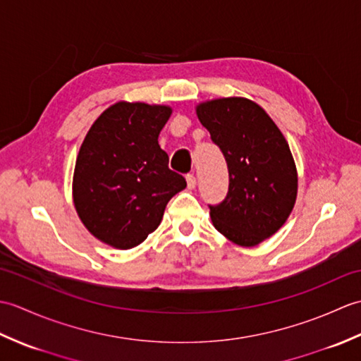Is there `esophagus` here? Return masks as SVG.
<instances>
[{
  "label": "esophagus",
  "mask_w": 361,
  "mask_h": 361,
  "mask_svg": "<svg viewBox=\"0 0 361 361\" xmlns=\"http://www.w3.org/2000/svg\"><path fill=\"white\" fill-rule=\"evenodd\" d=\"M186 181H188V188H189V189H194V188H195L197 178H195L194 173H189V175L186 176Z\"/></svg>",
  "instance_id": "esophagus-1"
}]
</instances>
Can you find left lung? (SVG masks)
Segmentation results:
<instances>
[{
    "label": "left lung",
    "mask_w": 361,
    "mask_h": 361,
    "mask_svg": "<svg viewBox=\"0 0 361 361\" xmlns=\"http://www.w3.org/2000/svg\"><path fill=\"white\" fill-rule=\"evenodd\" d=\"M195 110L229 173L225 200L209 204L212 224L240 247H256L286 224L296 202L298 173L288 144L250 99H214Z\"/></svg>",
    "instance_id": "1"
}]
</instances>
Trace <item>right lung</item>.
<instances>
[{
  "label": "right lung",
  "instance_id": "add662e5",
  "mask_svg": "<svg viewBox=\"0 0 361 361\" xmlns=\"http://www.w3.org/2000/svg\"><path fill=\"white\" fill-rule=\"evenodd\" d=\"M171 113L166 105L118 102L94 121L80 145L73 178L75 211L110 247L128 250L144 242L161 224L169 200L186 188L158 144Z\"/></svg>",
  "mask_w": 361,
  "mask_h": 361
}]
</instances>
